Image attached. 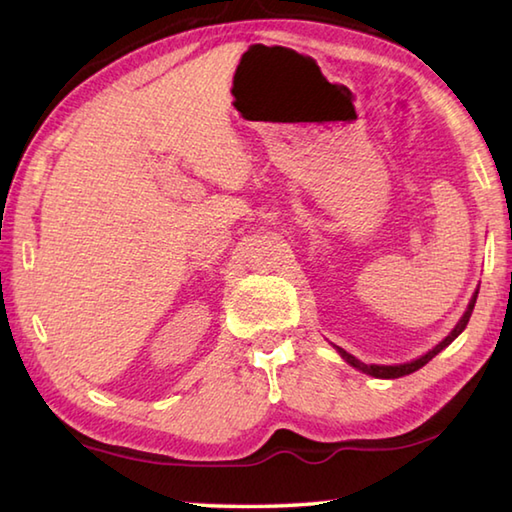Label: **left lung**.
<instances>
[{"label": "left lung", "mask_w": 512, "mask_h": 512, "mask_svg": "<svg viewBox=\"0 0 512 512\" xmlns=\"http://www.w3.org/2000/svg\"><path fill=\"white\" fill-rule=\"evenodd\" d=\"M477 293H479V288L475 291V295H472L468 309H466V313H463V318L457 322V327H454V329L448 333V336H445L432 351H427L425 356L416 358V360H412V362H405V365H365V362H360L358 358H353L351 353H347L345 349H340V347H336V349H338L340 356L349 362L351 367H356V369L362 371V374H369V376H374V378H401V376H407V374H414L416 369H421L423 365H427V362H430V360L436 356V353H441L445 347L450 345V342H452L454 338L459 336V333H461L463 329H466V324H468L470 315H472V309H475Z\"/></svg>", "instance_id": "1"}]
</instances>
